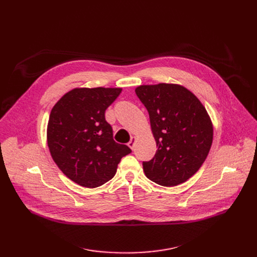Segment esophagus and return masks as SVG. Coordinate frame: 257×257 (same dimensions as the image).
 <instances>
[{
  "mask_svg": "<svg viewBox=\"0 0 257 257\" xmlns=\"http://www.w3.org/2000/svg\"><path fill=\"white\" fill-rule=\"evenodd\" d=\"M136 143H137V137H132L131 140L129 141L128 143V146L130 147V149H134V146H136Z\"/></svg>",
  "mask_w": 257,
  "mask_h": 257,
  "instance_id": "34e87169",
  "label": "esophagus"
}]
</instances>
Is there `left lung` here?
Returning <instances> with one entry per match:
<instances>
[{
  "instance_id": "left-lung-1",
  "label": "left lung",
  "mask_w": 257,
  "mask_h": 257,
  "mask_svg": "<svg viewBox=\"0 0 257 257\" xmlns=\"http://www.w3.org/2000/svg\"><path fill=\"white\" fill-rule=\"evenodd\" d=\"M136 93L149 112L157 151L144 161L146 176L163 186H175L195 175L212 144L210 117L199 99L178 84L141 85Z\"/></svg>"
}]
</instances>
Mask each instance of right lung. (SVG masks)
<instances>
[{
    "instance_id": "1",
    "label": "right lung",
    "mask_w": 257,
    "mask_h": 257,
    "mask_svg": "<svg viewBox=\"0 0 257 257\" xmlns=\"http://www.w3.org/2000/svg\"><path fill=\"white\" fill-rule=\"evenodd\" d=\"M121 88H74L52 108L47 141L61 172L84 187H98L116 173L121 157L131 153L113 141L105 111Z\"/></svg>"
}]
</instances>
